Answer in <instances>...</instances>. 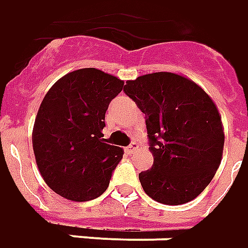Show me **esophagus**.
<instances>
[{
	"instance_id": "1",
	"label": "esophagus",
	"mask_w": 248,
	"mask_h": 248,
	"mask_svg": "<svg viewBox=\"0 0 248 248\" xmlns=\"http://www.w3.org/2000/svg\"><path fill=\"white\" fill-rule=\"evenodd\" d=\"M136 148H138V144L135 143V141H132V143L129 144L127 148H125V151L131 154V152H133V151H136Z\"/></svg>"
}]
</instances>
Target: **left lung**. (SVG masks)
Here are the masks:
<instances>
[{"label": "left lung", "instance_id": "obj_1", "mask_svg": "<svg viewBox=\"0 0 248 248\" xmlns=\"http://www.w3.org/2000/svg\"><path fill=\"white\" fill-rule=\"evenodd\" d=\"M127 96L145 115L151 170L139 173L144 192L159 203L195 199L219 168L224 145L222 117L202 88L170 72L129 80Z\"/></svg>", "mask_w": 248, "mask_h": 248}]
</instances>
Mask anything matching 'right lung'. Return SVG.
Masks as SVG:
<instances>
[{
  "instance_id": "obj_1",
  "label": "right lung",
  "mask_w": 248,
  "mask_h": 248,
  "mask_svg": "<svg viewBox=\"0 0 248 248\" xmlns=\"http://www.w3.org/2000/svg\"><path fill=\"white\" fill-rule=\"evenodd\" d=\"M124 81L100 69L71 72L45 94L33 128V151L45 183L75 202L99 198L109 186L123 149L105 143L109 103Z\"/></svg>"
}]
</instances>
